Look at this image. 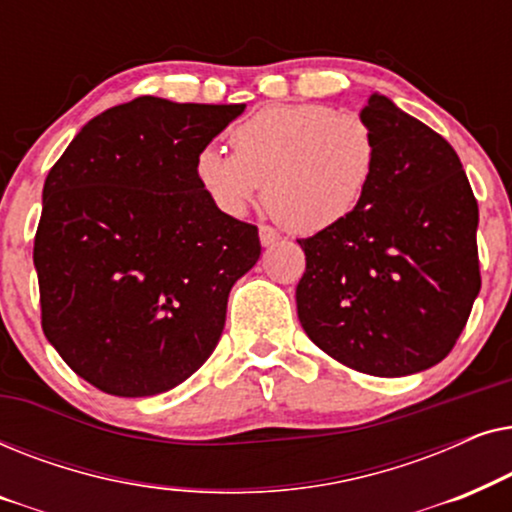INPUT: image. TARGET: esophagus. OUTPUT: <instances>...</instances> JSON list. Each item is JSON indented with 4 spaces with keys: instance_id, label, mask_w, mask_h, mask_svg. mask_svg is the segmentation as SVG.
<instances>
[{
    "instance_id": "34e87169",
    "label": "esophagus",
    "mask_w": 512,
    "mask_h": 512,
    "mask_svg": "<svg viewBox=\"0 0 512 512\" xmlns=\"http://www.w3.org/2000/svg\"><path fill=\"white\" fill-rule=\"evenodd\" d=\"M258 237H261L263 247H272V244L279 242V233H277L275 228H270V226L258 228Z\"/></svg>"
}]
</instances>
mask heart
<instances>
[{
    "label": "heart",
    "mask_w": 512,
    "mask_h": 512,
    "mask_svg": "<svg viewBox=\"0 0 512 512\" xmlns=\"http://www.w3.org/2000/svg\"><path fill=\"white\" fill-rule=\"evenodd\" d=\"M235 153L200 146L193 177L221 214L240 219L265 184V205L286 228L319 233L349 219L377 167V137L356 114L312 102L270 104L235 125Z\"/></svg>",
    "instance_id": "obj_1"
}]
</instances>
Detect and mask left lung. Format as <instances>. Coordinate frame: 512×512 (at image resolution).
Here are the masks:
<instances>
[{
	"label": "left lung",
	"instance_id": "8db88e82",
	"mask_svg": "<svg viewBox=\"0 0 512 512\" xmlns=\"http://www.w3.org/2000/svg\"><path fill=\"white\" fill-rule=\"evenodd\" d=\"M361 118L380 149L373 184L349 219L298 240V319L359 373L415 375L450 354L480 293L478 202L429 125L380 93Z\"/></svg>",
	"mask_w": 512,
	"mask_h": 512
}]
</instances>
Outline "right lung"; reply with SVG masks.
I'll use <instances>...</instances> for the list:
<instances>
[{
  "instance_id": "right-lung-1",
  "label": "right lung",
  "mask_w": 512,
  "mask_h": 512,
  "mask_svg": "<svg viewBox=\"0 0 512 512\" xmlns=\"http://www.w3.org/2000/svg\"><path fill=\"white\" fill-rule=\"evenodd\" d=\"M242 111L137 97L83 125L48 172L34 237L41 326L104 394H163L219 345L228 293L261 242L205 198L193 158Z\"/></svg>"
}]
</instances>
